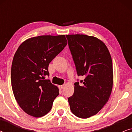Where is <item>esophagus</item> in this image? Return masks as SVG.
Returning <instances> with one entry per match:
<instances>
[{"label": "esophagus", "instance_id": "obj_1", "mask_svg": "<svg viewBox=\"0 0 132 132\" xmlns=\"http://www.w3.org/2000/svg\"><path fill=\"white\" fill-rule=\"evenodd\" d=\"M59 89L60 90H62L63 88H64V85H61V86H59Z\"/></svg>", "mask_w": 132, "mask_h": 132}]
</instances>
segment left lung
I'll return each mask as SVG.
<instances>
[{
	"label": "left lung",
	"mask_w": 132,
	"mask_h": 132,
	"mask_svg": "<svg viewBox=\"0 0 132 132\" xmlns=\"http://www.w3.org/2000/svg\"><path fill=\"white\" fill-rule=\"evenodd\" d=\"M78 76L73 95L68 98L76 116L87 118L97 114L108 102L113 86L112 61L107 47L96 37L67 35Z\"/></svg>",
	"instance_id": "obj_1"
}]
</instances>
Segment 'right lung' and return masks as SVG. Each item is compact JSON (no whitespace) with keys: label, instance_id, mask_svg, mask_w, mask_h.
<instances>
[{"label":"right lung","instance_id":"right-lung-1","mask_svg":"<svg viewBox=\"0 0 132 132\" xmlns=\"http://www.w3.org/2000/svg\"><path fill=\"white\" fill-rule=\"evenodd\" d=\"M67 44L64 35H41L21 44L12 60L11 78L15 100L32 117H41L52 109L59 89L45 79L50 62Z\"/></svg>","mask_w":132,"mask_h":132}]
</instances>
